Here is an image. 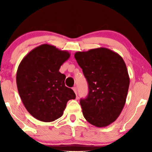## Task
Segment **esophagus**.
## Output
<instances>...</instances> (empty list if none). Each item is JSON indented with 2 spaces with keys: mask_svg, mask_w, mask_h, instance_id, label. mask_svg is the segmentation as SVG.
Masks as SVG:
<instances>
[{
  "mask_svg": "<svg viewBox=\"0 0 152 152\" xmlns=\"http://www.w3.org/2000/svg\"><path fill=\"white\" fill-rule=\"evenodd\" d=\"M72 90L74 91L75 93V94L77 95V88H76V87H73V88H72Z\"/></svg>",
  "mask_w": 152,
  "mask_h": 152,
  "instance_id": "obj_1",
  "label": "esophagus"
}]
</instances>
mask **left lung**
<instances>
[{"label": "left lung", "mask_w": 152, "mask_h": 152, "mask_svg": "<svg viewBox=\"0 0 152 152\" xmlns=\"http://www.w3.org/2000/svg\"><path fill=\"white\" fill-rule=\"evenodd\" d=\"M77 62L88 84V94L80 99L87 121L97 127H105L119 117L126 103L129 76L123 59L106 48L77 52Z\"/></svg>", "instance_id": "8db88e82"}]
</instances>
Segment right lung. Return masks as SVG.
<instances>
[{"mask_svg":"<svg viewBox=\"0 0 152 152\" xmlns=\"http://www.w3.org/2000/svg\"><path fill=\"white\" fill-rule=\"evenodd\" d=\"M70 54L49 44L35 48L25 56L16 72V85L25 107L33 117L50 122L61 117L68 100L75 99L65 86L59 68Z\"/></svg>","mask_w":152,"mask_h":152,"instance_id":"1","label":"right lung"}]
</instances>
